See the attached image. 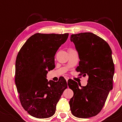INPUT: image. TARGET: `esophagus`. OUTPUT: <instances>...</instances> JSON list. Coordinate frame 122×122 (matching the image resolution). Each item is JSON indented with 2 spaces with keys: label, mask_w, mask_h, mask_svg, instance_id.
Masks as SVG:
<instances>
[{
  "label": "esophagus",
  "mask_w": 122,
  "mask_h": 122,
  "mask_svg": "<svg viewBox=\"0 0 122 122\" xmlns=\"http://www.w3.org/2000/svg\"><path fill=\"white\" fill-rule=\"evenodd\" d=\"M65 79H66V81H68V79H69V78L67 77V76H65Z\"/></svg>",
  "instance_id": "1"
}]
</instances>
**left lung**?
I'll list each match as a JSON object with an SVG mask.
<instances>
[{
	"mask_svg": "<svg viewBox=\"0 0 122 122\" xmlns=\"http://www.w3.org/2000/svg\"><path fill=\"white\" fill-rule=\"evenodd\" d=\"M80 61L76 71L88 76L87 85L79 88L74 81L68 83L74 92L69 101L73 116L86 118L97 115L102 109L109 92L113 89L114 73L112 50L109 44L92 33L71 34Z\"/></svg>",
	"mask_w": 122,
	"mask_h": 122,
	"instance_id": "8db88e82",
	"label": "left lung"
}]
</instances>
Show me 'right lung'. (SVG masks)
<instances>
[{"mask_svg": "<svg viewBox=\"0 0 122 122\" xmlns=\"http://www.w3.org/2000/svg\"><path fill=\"white\" fill-rule=\"evenodd\" d=\"M69 34H41L31 36L21 48L15 61V82L23 108L34 117H51L67 88L66 79L48 81V71L55 68V54Z\"/></svg>", "mask_w": 122, "mask_h": 122, "instance_id": "add662e5", "label": "right lung"}]
</instances>
